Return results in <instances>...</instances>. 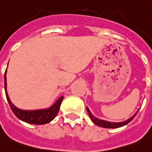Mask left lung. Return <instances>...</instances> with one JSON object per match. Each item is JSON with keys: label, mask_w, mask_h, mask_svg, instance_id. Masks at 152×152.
Segmentation results:
<instances>
[{"label": "left lung", "mask_w": 152, "mask_h": 152, "mask_svg": "<svg viewBox=\"0 0 152 152\" xmlns=\"http://www.w3.org/2000/svg\"><path fill=\"white\" fill-rule=\"evenodd\" d=\"M87 111H88V115H89L91 120H92L94 124H96L97 126H102V127H104V128H118V127H121V126H125V125H126V124H128V123H129V122H130L134 118H135V116L137 115V113L139 110H137V112L134 114L133 116H132L131 118H128L127 120L124 121V122H107V121H105V120L99 119V118H97L96 117H94V115L91 113L90 110L88 109V107H87Z\"/></svg>", "instance_id": "obj_1"}]
</instances>
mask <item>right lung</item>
Returning a JSON list of instances; mask_svg holds the SVG:
<instances>
[{
  "mask_svg": "<svg viewBox=\"0 0 152 152\" xmlns=\"http://www.w3.org/2000/svg\"><path fill=\"white\" fill-rule=\"evenodd\" d=\"M6 71L5 73V91H6V95L7 101L10 104V107L13 113L17 117V118L21 120L23 122H26L30 124H34V125H43L50 122L54 119L56 115L58 114V110L61 105V102L63 101L64 97L58 98L56 102H54L52 106H50L48 108H43V109L37 110H23L20 109L18 107L15 106L14 104L11 102L9 95L7 94V83H6Z\"/></svg>",
  "mask_w": 152,
  "mask_h": 152,
  "instance_id": "add662e5",
  "label": "right lung"
}]
</instances>
